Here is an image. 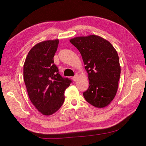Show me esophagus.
I'll list each match as a JSON object with an SVG mask.
<instances>
[{"label":"esophagus","instance_id":"1","mask_svg":"<svg viewBox=\"0 0 146 146\" xmlns=\"http://www.w3.org/2000/svg\"><path fill=\"white\" fill-rule=\"evenodd\" d=\"M78 75H77V74H76V75L73 77V81H75V82H76V81L78 80Z\"/></svg>","mask_w":146,"mask_h":146}]
</instances>
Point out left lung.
<instances>
[{
  "mask_svg": "<svg viewBox=\"0 0 146 146\" xmlns=\"http://www.w3.org/2000/svg\"><path fill=\"white\" fill-rule=\"evenodd\" d=\"M70 42L82 55L90 86L83 95L98 108H105L115 98L120 75L118 53L110 42L95 35L76 36Z\"/></svg>",
  "mask_w": 146,
  "mask_h": 146,
  "instance_id": "obj_1",
  "label": "left lung"
}]
</instances>
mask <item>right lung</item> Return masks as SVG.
<instances>
[{
  "label": "right lung",
  "instance_id": "right-lung-1",
  "mask_svg": "<svg viewBox=\"0 0 146 146\" xmlns=\"http://www.w3.org/2000/svg\"><path fill=\"white\" fill-rule=\"evenodd\" d=\"M58 39L41 42L29 51L24 64V80L29 99L39 112L51 115L64 101V91L71 80L63 78L54 64Z\"/></svg>",
  "mask_w": 146,
  "mask_h": 146
}]
</instances>
